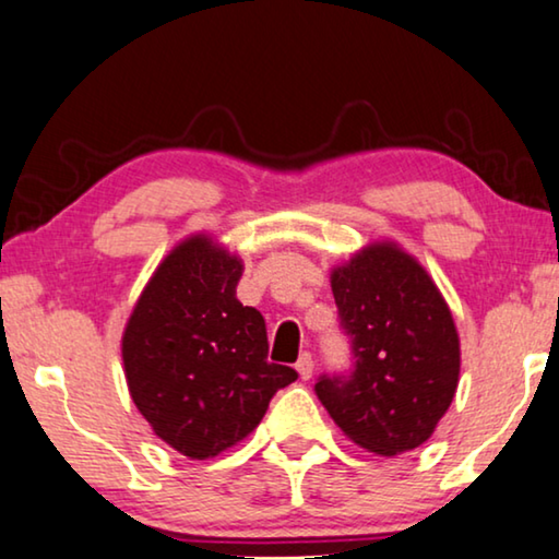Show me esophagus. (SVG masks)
Masks as SVG:
<instances>
[{
    "label": "esophagus",
    "instance_id": "34e87169",
    "mask_svg": "<svg viewBox=\"0 0 559 559\" xmlns=\"http://www.w3.org/2000/svg\"><path fill=\"white\" fill-rule=\"evenodd\" d=\"M296 372H298V377H301V380H311V374H313V357L309 355V352H304V355L298 357Z\"/></svg>",
    "mask_w": 559,
    "mask_h": 559
}]
</instances>
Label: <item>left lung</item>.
<instances>
[{"mask_svg":"<svg viewBox=\"0 0 559 559\" xmlns=\"http://www.w3.org/2000/svg\"><path fill=\"white\" fill-rule=\"evenodd\" d=\"M355 369L319 377L321 405L352 443L377 455L413 451L453 403L461 342L428 271L397 242H369L332 269Z\"/></svg>","mask_w":559,"mask_h":559,"instance_id":"left-lung-1","label":"left lung"}]
</instances>
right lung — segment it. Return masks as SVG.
I'll return each instance as SVG.
<instances>
[{"mask_svg": "<svg viewBox=\"0 0 559 559\" xmlns=\"http://www.w3.org/2000/svg\"><path fill=\"white\" fill-rule=\"evenodd\" d=\"M242 261L198 233L141 290L121 336L126 384L154 436L187 459H215L263 420L296 369L269 361L261 311L235 286Z\"/></svg>", "mask_w": 559, "mask_h": 559, "instance_id": "right-lung-1", "label": "right lung"}]
</instances>
